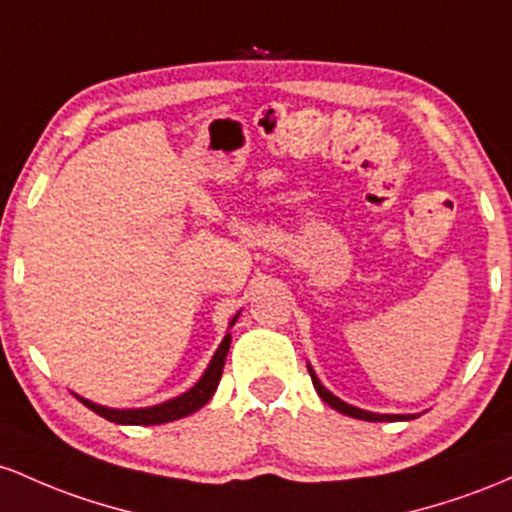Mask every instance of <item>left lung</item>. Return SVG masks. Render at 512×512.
<instances>
[{
	"instance_id": "8db88e82",
	"label": "left lung",
	"mask_w": 512,
	"mask_h": 512,
	"mask_svg": "<svg viewBox=\"0 0 512 512\" xmlns=\"http://www.w3.org/2000/svg\"><path fill=\"white\" fill-rule=\"evenodd\" d=\"M309 375H312V382H314V389H317L319 392V396L321 399L326 401V404L331 406V409H336V411H341V413H346V416H350V418H360V421H375V423H382V421H409V418H416V416H387V413H372V411H363V409H355V406H350V404H346V401H341L338 399V396H333L329 389L324 387V384H321L319 380H317V375H314L312 372V367H309Z\"/></svg>"
}]
</instances>
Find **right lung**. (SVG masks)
I'll list each match as a JSON object with an SVG mask.
<instances>
[{
	"label": "right lung",
	"instance_id": "right-lung-1",
	"mask_svg": "<svg viewBox=\"0 0 512 512\" xmlns=\"http://www.w3.org/2000/svg\"><path fill=\"white\" fill-rule=\"evenodd\" d=\"M234 321H237V317L232 319V324ZM229 343H232V336L227 333L225 341L220 343L217 353L212 355L208 370H205V375L200 377L198 384H195L193 389H188L186 394L164 401V404H159V406H149V409L118 411V409H106V406L94 404V401H86V399H82V396H79V401H82L86 409H91L94 413H99L101 418H106V421L123 423V426H159V423L176 421V418H183V416H188V413L198 411L200 406L208 404L210 396L215 394L217 384H220V377H222V367H225V358L229 353Z\"/></svg>",
	"mask_w": 512,
	"mask_h": 512
}]
</instances>
